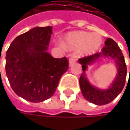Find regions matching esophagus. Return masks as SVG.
<instances>
[{
    "label": "esophagus",
    "mask_w": 130,
    "mask_h": 130,
    "mask_svg": "<svg viewBox=\"0 0 130 130\" xmlns=\"http://www.w3.org/2000/svg\"><path fill=\"white\" fill-rule=\"evenodd\" d=\"M76 59H77V56H75V55H72V56L70 57V59H69V65H70V66H71V65H73L74 63H75Z\"/></svg>",
    "instance_id": "obj_1"
}]
</instances>
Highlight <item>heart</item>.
Instances as JSON below:
<instances>
[{
	"label": "heart",
	"mask_w": 130,
	"mask_h": 130,
	"mask_svg": "<svg viewBox=\"0 0 130 130\" xmlns=\"http://www.w3.org/2000/svg\"><path fill=\"white\" fill-rule=\"evenodd\" d=\"M65 43L70 46L77 48L84 47V51L86 53H92L100 47L102 40L99 35L78 31L66 35Z\"/></svg>",
	"instance_id": "b5f03b06"
}]
</instances>
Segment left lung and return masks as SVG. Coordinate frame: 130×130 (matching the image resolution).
<instances>
[{"mask_svg": "<svg viewBox=\"0 0 130 130\" xmlns=\"http://www.w3.org/2000/svg\"><path fill=\"white\" fill-rule=\"evenodd\" d=\"M105 45L102 52L78 59L79 63L82 65L83 70V73L79 80L82 94L86 100L96 105H104L112 102L122 92L126 78V65L123 53L117 43L111 38H107ZM102 57L111 58L114 61L118 70L116 77L110 87L107 89H99L92 86L86 75L88 65L94 63Z\"/></svg>", "mask_w": 130, "mask_h": 130, "instance_id": "8db88e82", "label": "left lung"}]
</instances>
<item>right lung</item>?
Instances as JSON below:
<instances>
[{"label": "right lung", "mask_w": 130, "mask_h": 130, "mask_svg": "<svg viewBox=\"0 0 130 130\" xmlns=\"http://www.w3.org/2000/svg\"><path fill=\"white\" fill-rule=\"evenodd\" d=\"M53 27H35L18 36L6 55V74L14 92L31 102H40L55 93L68 68L63 57L47 53Z\"/></svg>", "instance_id": "obj_1"}]
</instances>
